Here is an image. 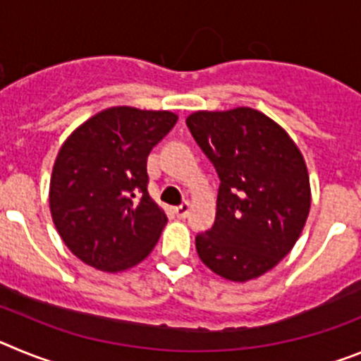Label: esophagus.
Wrapping results in <instances>:
<instances>
[{"mask_svg":"<svg viewBox=\"0 0 361 361\" xmlns=\"http://www.w3.org/2000/svg\"><path fill=\"white\" fill-rule=\"evenodd\" d=\"M190 209H191V204L183 202L180 206H177V208H175V215H177L178 219H186L188 213H190Z\"/></svg>","mask_w":361,"mask_h":361,"instance_id":"1","label":"esophagus"}]
</instances>
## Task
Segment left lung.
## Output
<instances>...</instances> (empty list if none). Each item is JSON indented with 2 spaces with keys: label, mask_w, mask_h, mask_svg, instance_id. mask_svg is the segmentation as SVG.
Masks as SVG:
<instances>
[{
  "label": "left lung",
  "mask_w": 361,
  "mask_h": 361,
  "mask_svg": "<svg viewBox=\"0 0 361 361\" xmlns=\"http://www.w3.org/2000/svg\"><path fill=\"white\" fill-rule=\"evenodd\" d=\"M186 124L220 178L215 224L195 238L199 258L231 282L258 279L293 250L307 220L304 155L255 108L193 111Z\"/></svg>",
  "instance_id": "left-lung-1"
}]
</instances>
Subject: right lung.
<instances>
[{
    "mask_svg": "<svg viewBox=\"0 0 361 361\" xmlns=\"http://www.w3.org/2000/svg\"><path fill=\"white\" fill-rule=\"evenodd\" d=\"M175 123L173 111L111 106L66 137L49 202L59 237L79 260L119 273L152 253L168 219L148 195L146 161Z\"/></svg>",
    "mask_w": 361,
    "mask_h": 361,
    "instance_id": "right-lung-1",
    "label": "right lung"
}]
</instances>
